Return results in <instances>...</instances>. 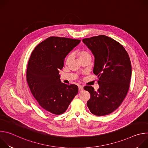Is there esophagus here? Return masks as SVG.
<instances>
[{"mask_svg":"<svg viewBox=\"0 0 148 148\" xmlns=\"http://www.w3.org/2000/svg\"><path fill=\"white\" fill-rule=\"evenodd\" d=\"M83 90H84V88H83L82 86H78V91L79 92H81L82 91H83Z\"/></svg>","mask_w":148,"mask_h":148,"instance_id":"esophagus-1","label":"esophagus"}]
</instances>
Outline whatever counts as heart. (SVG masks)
<instances>
[{
  "instance_id": "1",
  "label": "heart",
  "mask_w": 148,
  "mask_h": 148,
  "mask_svg": "<svg viewBox=\"0 0 148 148\" xmlns=\"http://www.w3.org/2000/svg\"><path fill=\"white\" fill-rule=\"evenodd\" d=\"M78 55L79 58L80 60H81V59H82V58H85V57H86L90 56V53H89L87 50H84V49L79 50V51L78 52ZM71 58V54L69 55V56H67V58H66V62H69V61L70 60Z\"/></svg>"
}]
</instances>
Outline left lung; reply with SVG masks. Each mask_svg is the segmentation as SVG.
I'll use <instances>...</instances> for the list:
<instances>
[{
    "mask_svg": "<svg viewBox=\"0 0 148 148\" xmlns=\"http://www.w3.org/2000/svg\"><path fill=\"white\" fill-rule=\"evenodd\" d=\"M82 41L94 56L93 73L99 86L97 91L91 86L84 87L91 95L87 106L95 115H107L120 106L128 93L132 74L129 55L119 42L105 35Z\"/></svg>",
    "mask_w": 148,
    "mask_h": 148,
    "instance_id": "left-lung-1",
    "label": "left lung"
}]
</instances>
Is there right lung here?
<instances>
[{"label": "right lung", "mask_w": 148, "mask_h": 148, "mask_svg": "<svg viewBox=\"0 0 148 148\" xmlns=\"http://www.w3.org/2000/svg\"><path fill=\"white\" fill-rule=\"evenodd\" d=\"M80 40L52 36L38 45L29 58L26 78L33 97L48 113L60 115L68 108L78 88L62 83L59 70L67 55Z\"/></svg>", "instance_id": "1"}]
</instances>
